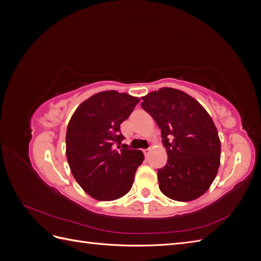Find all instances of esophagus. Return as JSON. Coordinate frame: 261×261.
I'll use <instances>...</instances> for the list:
<instances>
[{
    "label": "esophagus",
    "instance_id": "esophagus-1",
    "mask_svg": "<svg viewBox=\"0 0 261 261\" xmlns=\"http://www.w3.org/2000/svg\"><path fill=\"white\" fill-rule=\"evenodd\" d=\"M150 151H151V149H150V148H148V149H144V154H145V156H146V158L149 155Z\"/></svg>",
    "mask_w": 261,
    "mask_h": 261
}]
</instances>
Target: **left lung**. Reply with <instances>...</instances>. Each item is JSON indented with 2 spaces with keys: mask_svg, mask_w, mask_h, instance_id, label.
<instances>
[{
  "mask_svg": "<svg viewBox=\"0 0 261 261\" xmlns=\"http://www.w3.org/2000/svg\"><path fill=\"white\" fill-rule=\"evenodd\" d=\"M141 108L161 129L168 161L158 170L160 191L177 201L206 193L220 165L221 143L206 110L187 93L164 87L141 98Z\"/></svg>",
  "mask_w": 261,
  "mask_h": 261,
  "instance_id": "left-lung-1",
  "label": "left lung"
}]
</instances>
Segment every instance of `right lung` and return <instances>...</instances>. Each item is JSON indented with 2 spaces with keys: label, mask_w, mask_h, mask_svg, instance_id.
Wrapping results in <instances>:
<instances>
[{
  "label": "right lung",
  "mask_w": 261,
  "mask_h": 261,
  "mask_svg": "<svg viewBox=\"0 0 261 261\" xmlns=\"http://www.w3.org/2000/svg\"><path fill=\"white\" fill-rule=\"evenodd\" d=\"M139 101L128 93L102 91L84 101L70 118L67 161L77 183L94 199L115 200L130 191L145 156L122 145L120 127Z\"/></svg>",
  "instance_id": "1"
}]
</instances>
